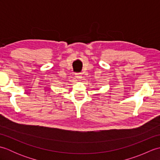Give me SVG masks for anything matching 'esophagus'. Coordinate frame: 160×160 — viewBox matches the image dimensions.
Masks as SVG:
<instances>
[{"label":"esophagus","instance_id":"esophagus-1","mask_svg":"<svg viewBox=\"0 0 160 160\" xmlns=\"http://www.w3.org/2000/svg\"><path fill=\"white\" fill-rule=\"evenodd\" d=\"M76 77L78 78V79H81V78H82V74H81V73H76Z\"/></svg>","mask_w":160,"mask_h":160}]
</instances>
